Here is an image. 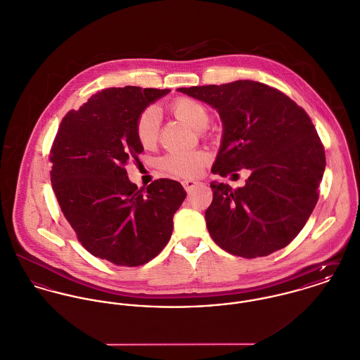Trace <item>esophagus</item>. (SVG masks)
<instances>
[{"mask_svg": "<svg viewBox=\"0 0 360 360\" xmlns=\"http://www.w3.org/2000/svg\"><path fill=\"white\" fill-rule=\"evenodd\" d=\"M182 185H184L185 191H186L188 193H191V192H192L198 185H200V182L195 181V179H186V181H184V182H182Z\"/></svg>", "mask_w": 360, "mask_h": 360, "instance_id": "esophagus-1", "label": "esophagus"}]
</instances>
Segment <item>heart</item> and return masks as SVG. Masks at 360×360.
Here are the masks:
<instances>
[{"mask_svg":"<svg viewBox=\"0 0 360 360\" xmlns=\"http://www.w3.org/2000/svg\"><path fill=\"white\" fill-rule=\"evenodd\" d=\"M171 112L179 120L186 122L195 129H202L207 127L210 116L207 108L195 99L178 98L171 106ZM159 132V113L155 108L145 109L135 122V135L138 142L143 148H152L158 141ZM207 162V156L202 152H172L167 155L161 164L162 167L175 175L191 178L199 175Z\"/></svg>","mask_w":360,"mask_h":360,"instance_id":"obj_1","label":"heart"}]
</instances>
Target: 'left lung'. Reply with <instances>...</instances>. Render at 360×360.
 <instances>
[{"label": "left lung", "mask_w": 360, "mask_h": 360, "mask_svg": "<svg viewBox=\"0 0 360 360\" xmlns=\"http://www.w3.org/2000/svg\"><path fill=\"white\" fill-rule=\"evenodd\" d=\"M215 109L222 139L211 172L250 169L245 185L211 182L207 229L225 251L244 258L269 255L305 226L326 168L315 125L287 95L258 81L178 88Z\"/></svg>", "instance_id": "1"}]
</instances>
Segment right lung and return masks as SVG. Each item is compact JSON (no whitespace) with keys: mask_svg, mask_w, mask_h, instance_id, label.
<instances>
[{"mask_svg":"<svg viewBox=\"0 0 360 360\" xmlns=\"http://www.w3.org/2000/svg\"><path fill=\"white\" fill-rule=\"evenodd\" d=\"M169 89L124 86L92 95L59 125L51 158V184L60 210L84 248L120 266H139L165 247L184 186L158 179L138 189L125 171L143 146L138 116Z\"/></svg>","mask_w":360,"mask_h":360,"instance_id":"right-lung-1","label":"right lung"}]
</instances>
